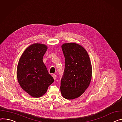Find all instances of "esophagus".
<instances>
[{"label":"esophagus","mask_w":122,"mask_h":122,"mask_svg":"<svg viewBox=\"0 0 122 122\" xmlns=\"http://www.w3.org/2000/svg\"><path fill=\"white\" fill-rule=\"evenodd\" d=\"M52 77H53V78L54 80H55V79H56V75L54 74H53L52 75Z\"/></svg>","instance_id":"obj_1"}]
</instances>
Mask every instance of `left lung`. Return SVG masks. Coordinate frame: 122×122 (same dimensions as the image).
Listing matches in <instances>:
<instances>
[{"mask_svg": "<svg viewBox=\"0 0 122 122\" xmlns=\"http://www.w3.org/2000/svg\"><path fill=\"white\" fill-rule=\"evenodd\" d=\"M61 48L65 67L61 92L65 99H74L83 94L90 86L92 73L91 60L86 51L78 44L65 43Z\"/></svg>", "mask_w": 122, "mask_h": 122, "instance_id": "obj_1", "label": "left lung"}]
</instances>
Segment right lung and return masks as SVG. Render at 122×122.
I'll return each instance as SVG.
<instances>
[{
	"mask_svg": "<svg viewBox=\"0 0 122 122\" xmlns=\"http://www.w3.org/2000/svg\"><path fill=\"white\" fill-rule=\"evenodd\" d=\"M47 49L45 44H31L22 54L17 64L18 83L32 97L39 98L45 94L49 86L54 81L43 61Z\"/></svg>",
	"mask_w": 122,
	"mask_h": 122,
	"instance_id": "obj_1",
	"label": "right lung"
}]
</instances>
